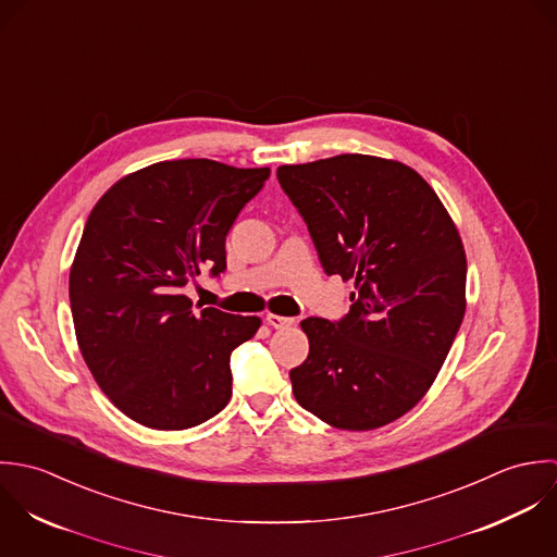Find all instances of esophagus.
<instances>
[{"label":"esophagus","instance_id":"1","mask_svg":"<svg viewBox=\"0 0 557 557\" xmlns=\"http://www.w3.org/2000/svg\"><path fill=\"white\" fill-rule=\"evenodd\" d=\"M267 323H269L273 330H286V327L295 325V319L280 317V314H267Z\"/></svg>","mask_w":557,"mask_h":557}]
</instances>
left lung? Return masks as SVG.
Segmentation results:
<instances>
[{
	"instance_id": "obj_1",
	"label": "left lung",
	"mask_w": 557,
	"mask_h": 557,
	"mask_svg": "<svg viewBox=\"0 0 557 557\" xmlns=\"http://www.w3.org/2000/svg\"><path fill=\"white\" fill-rule=\"evenodd\" d=\"M327 275L355 280L348 314L306 319L297 403L342 431L381 429L437 379L465 317L467 258L433 187L409 165L337 154L280 165Z\"/></svg>"
}]
</instances>
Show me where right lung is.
<instances>
[{
    "mask_svg": "<svg viewBox=\"0 0 557 557\" xmlns=\"http://www.w3.org/2000/svg\"><path fill=\"white\" fill-rule=\"evenodd\" d=\"M269 168L211 159L126 174L92 209L69 277L79 350L106 396L154 431H185L232 396L230 352L258 317L191 310L189 280L225 269V234Z\"/></svg>",
    "mask_w": 557,
    "mask_h": 557,
    "instance_id": "1",
    "label": "right lung"
}]
</instances>
